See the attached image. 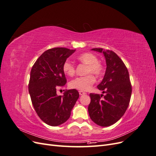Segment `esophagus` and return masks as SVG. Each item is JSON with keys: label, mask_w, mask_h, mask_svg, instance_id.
Returning a JSON list of instances; mask_svg holds the SVG:
<instances>
[{"label": "esophagus", "mask_w": 156, "mask_h": 156, "mask_svg": "<svg viewBox=\"0 0 156 156\" xmlns=\"http://www.w3.org/2000/svg\"><path fill=\"white\" fill-rule=\"evenodd\" d=\"M79 94L80 95H84V94H86V92H83V91H79Z\"/></svg>", "instance_id": "34e87169"}]
</instances>
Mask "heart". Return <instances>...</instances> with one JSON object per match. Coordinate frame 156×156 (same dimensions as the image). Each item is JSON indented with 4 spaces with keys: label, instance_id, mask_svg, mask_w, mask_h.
I'll return each instance as SVG.
<instances>
[{
    "label": "heart",
    "instance_id": "obj_1",
    "mask_svg": "<svg viewBox=\"0 0 156 156\" xmlns=\"http://www.w3.org/2000/svg\"><path fill=\"white\" fill-rule=\"evenodd\" d=\"M77 60L80 62L87 65V73H92L98 76L103 73V66L100 62L98 61L96 55L90 53H84L77 56ZM62 70L66 75L70 77L73 76L75 73V66L68 60L64 62ZM95 81V77L92 74L90 73L86 76L78 77L72 80L69 83V87L81 91H87L91 88Z\"/></svg>",
    "mask_w": 156,
    "mask_h": 156
}]
</instances>
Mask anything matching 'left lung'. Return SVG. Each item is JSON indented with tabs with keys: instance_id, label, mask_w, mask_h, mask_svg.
<instances>
[{
	"instance_id": "left-lung-1",
	"label": "left lung",
	"mask_w": 156,
	"mask_h": 156,
	"mask_svg": "<svg viewBox=\"0 0 156 156\" xmlns=\"http://www.w3.org/2000/svg\"><path fill=\"white\" fill-rule=\"evenodd\" d=\"M92 50L103 53L107 68L102 81L97 86L103 94L91 93L88 107L91 120L100 126H110L119 120L129 106L132 87L129 75L123 61L115 52L102 48Z\"/></svg>"
}]
</instances>
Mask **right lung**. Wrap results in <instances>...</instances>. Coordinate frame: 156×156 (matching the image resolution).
Returning a JSON list of instances; mask_svg holds the SVG:
<instances>
[{
  "label": "right lung",
  "mask_w": 156,
  "mask_h": 156,
  "mask_svg": "<svg viewBox=\"0 0 156 156\" xmlns=\"http://www.w3.org/2000/svg\"><path fill=\"white\" fill-rule=\"evenodd\" d=\"M75 49L56 48L45 51L37 59L30 72L29 92L37 115L45 124L57 126L66 122L79 97L75 89L68 90L63 96L56 89L67 80L62 65Z\"/></svg>",
  "instance_id": "1"
}]
</instances>
